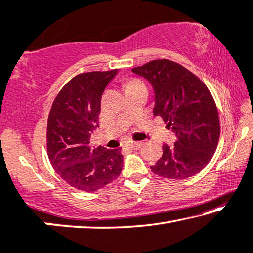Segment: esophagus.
I'll list each match as a JSON object with an SVG mask.
<instances>
[{
	"label": "esophagus",
	"instance_id": "obj_1",
	"mask_svg": "<svg viewBox=\"0 0 253 253\" xmlns=\"http://www.w3.org/2000/svg\"><path fill=\"white\" fill-rule=\"evenodd\" d=\"M142 145H143L142 142H130L129 144H128V146H129V148L133 149V150H137V149L141 148Z\"/></svg>",
	"mask_w": 253,
	"mask_h": 253
}]
</instances>
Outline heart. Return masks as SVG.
Listing matches in <instances>:
<instances>
[{
  "label": "heart",
  "mask_w": 253,
  "mask_h": 253,
  "mask_svg": "<svg viewBox=\"0 0 253 253\" xmlns=\"http://www.w3.org/2000/svg\"><path fill=\"white\" fill-rule=\"evenodd\" d=\"M138 85H143V83L139 81V79L131 78V79H129V81L126 83V89L131 88V87H135V86H138Z\"/></svg>",
  "instance_id": "obj_1"
}]
</instances>
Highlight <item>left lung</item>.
Instances as JSON below:
<instances>
[{"instance_id": "1", "label": "left lung", "mask_w": 253, "mask_h": 253, "mask_svg": "<svg viewBox=\"0 0 253 253\" xmlns=\"http://www.w3.org/2000/svg\"><path fill=\"white\" fill-rule=\"evenodd\" d=\"M133 71L152 84L153 114L177 136L172 145L163 144V157L151 170L175 180L198 174L213 157L219 142V116L210 90L192 71L168 59L152 60Z\"/></svg>"}]
</instances>
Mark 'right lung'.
I'll list each match as a JSON object with an SVG mask.
<instances>
[{
    "mask_svg": "<svg viewBox=\"0 0 253 253\" xmlns=\"http://www.w3.org/2000/svg\"><path fill=\"white\" fill-rule=\"evenodd\" d=\"M117 69L89 71L71 78L55 96L47 118L46 151L60 177L78 191L94 192L122 172V149L90 145L99 126L101 97Z\"/></svg>",
    "mask_w": 253,
    "mask_h": 253,
    "instance_id": "right-lung-1",
    "label": "right lung"
}]
</instances>
